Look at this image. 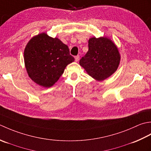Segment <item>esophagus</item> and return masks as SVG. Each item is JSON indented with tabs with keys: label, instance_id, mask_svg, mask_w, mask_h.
Segmentation results:
<instances>
[{
	"label": "esophagus",
	"instance_id": "34e87169",
	"mask_svg": "<svg viewBox=\"0 0 151 151\" xmlns=\"http://www.w3.org/2000/svg\"><path fill=\"white\" fill-rule=\"evenodd\" d=\"M79 55H77V56L75 57V60L76 62H78V61H79Z\"/></svg>",
	"mask_w": 151,
	"mask_h": 151
}]
</instances>
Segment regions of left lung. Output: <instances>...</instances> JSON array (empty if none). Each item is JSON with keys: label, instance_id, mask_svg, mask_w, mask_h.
<instances>
[{"label": "left lung", "instance_id": "obj_1", "mask_svg": "<svg viewBox=\"0 0 151 151\" xmlns=\"http://www.w3.org/2000/svg\"><path fill=\"white\" fill-rule=\"evenodd\" d=\"M118 49L107 38L94 37L88 40V51L79 60L89 76L102 81L114 73L119 66Z\"/></svg>", "mask_w": 151, "mask_h": 151}]
</instances>
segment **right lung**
<instances>
[{"label": "right lung", "mask_w": 151, "mask_h": 151, "mask_svg": "<svg viewBox=\"0 0 151 151\" xmlns=\"http://www.w3.org/2000/svg\"><path fill=\"white\" fill-rule=\"evenodd\" d=\"M24 60L30 78L42 87H50L74 58L70 54L68 47L59 39L42 33L27 44Z\"/></svg>", "instance_id": "1"}]
</instances>
